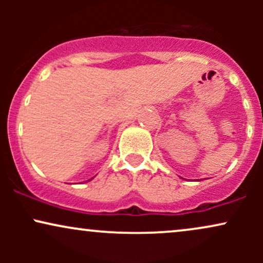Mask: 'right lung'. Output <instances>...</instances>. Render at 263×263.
Segmentation results:
<instances>
[{"mask_svg": "<svg viewBox=\"0 0 263 263\" xmlns=\"http://www.w3.org/2000/svg\"><path fill=\"white\" fill-rule=\"evenodd\" d=\"M91 179H92V178H91ZM91 179H90V180H91Z\"/></svg>", "mask_w": 263, "mask_h": 263, "instance_id": "add662e5", "label": "right lung"}]
</instances>
